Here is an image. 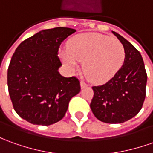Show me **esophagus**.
<instances>
[{
    "label": "esophagus",
    "mask_w": 153,
    "mask_h": 153,
    "mask_svg": "<svg viewBox=\"0 0 153 153\" xmlns=\"http://www.w3.org/2000/svg\"><path fill=\"white\" fill-rule=\"evenodd\" d=\"M88 86V85L85 83V82H84V81H81L80 82V87L81 89H85V87H87Z\"/></svg>",
    "instance_id": "34e87169"
}]
</instances>
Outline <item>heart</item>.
Wrapping results in <instances>:
<instances>
[{
    "mask_svg": "<svg viewBox=\"0 0 153 153\" xmlns=\"http://www.w3.org/2000/svg\"><path fill=\"white\" fill-rule=\"evenodd\" d=\"M63 61L75 68L84 61V70L94 83H105L116 75L125 60V48L116 39L99 33H85L73 37L68 48L59 50Z\"/></svg>",
    "mask_w": 153,
    "mask_h": 153,
    "instance_id": "heart-1",
    "label": "heart"
}]
</instances>
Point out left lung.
Instances as JSON below:
<instances>
[{"label":"left lung","mask_w":153,"mask_h":153,"mask_svg":"<svg viewBox=\"0 0 153 153\" xmlns=\"http://www.w3.org/2000/svg\"><path fill=\"white\" fill-rule=\"evenodd\" d=\"M125 48L122 67L106 84L94 86L90 108L100 121L123 123L137 115L146 97L147 76L140 52L120 34L113 32Z\"/></svg>","instance_id":"obj_1"}]
</instances>
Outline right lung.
I'll return each instance as SVG.
<instances>
[{
	"mask_svg": "<svg viewBox=\"0 0 153 153\" xmlns=\"http://www.w3.org/2000/svg\"><path fill=\"white\" fill-rule=\"evenodd\" d=\"M76 32L68 27L42 30L16 48L7 71L15 111L34 125L49 126L63 118L73 96L80 91L75 77L59 72L61 42Z\"/></svg>",
	"mask_w": 153,
	"mask_h": 153,
	"instance_id": "1",
	"label": "right lung"
}]
</instances>
